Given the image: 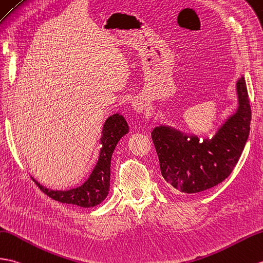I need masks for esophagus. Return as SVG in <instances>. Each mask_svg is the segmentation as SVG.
I'll use <instances>...</instances> for the list:
<instances>
[{"label": "esophagus", "mask_w": 263, "mask_h": 263, "mask_svg": "<svg viewBox=\"0 0 263 263\" xmlns=\"http://www.w3.org/2000/svg\"><path fill=\"white\" fill-rule=\"evenodd\" d=\"M133 107L136 108L137 111H138V112H140V113L144 111V107L141 105V104H139V103H134V104H133Z\"/></svg>", "instance_id": "1"}]
</instances>
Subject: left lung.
<instances>
[{
    "mask_svg": "<svg viewBox=\"0 0 263 263\" xmlns=\"http://www.w3.org/2000/svg\"><path fill=\"white\" fill-rule=\"evenodd\" d=\"M239 106L212 139L199 142L170 126H157L151 132L159 158L161 175L182 193L194 194L221 184L239 161L246 146L251 122V106L246 79L236 83Z\"/></svg>",
    "mask_w": 263,
    "mask_h": 263,
    "instance_id": "obj_1",
    "label": "left lung"
}]
</instances>
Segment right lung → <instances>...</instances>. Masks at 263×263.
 <instances>
[{
    "instance_id": "obj_1",
    "label": "right lung",
    "mask_w": 263,
    "mask_h": 263,
    "mask_svg": "<svg viewBox=\"0 0 263 263\" xmlns=\"http://www.w3.org/2000/svg\"><path fill=\"white\" fill-rule=\"evenodd\" d=\"M129 132L125 119L120 114L109 117L103 126L100 157L88 179L82 186L69 191H51L33 181L50 198L60 203L77 205L81 207H93L101 204L106 198L109 191V176H111V158L120 139Z\"/></svg>"
}]
</instances>
